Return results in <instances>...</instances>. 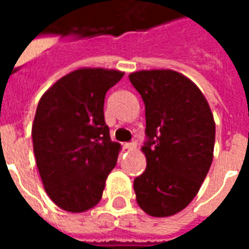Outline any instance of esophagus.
<instances>
[{
  "mask_svg": "<svg viewBox=\"0 0 249 249\" xmlns=\"http://www.w3.org/2000/svg\"><path fill=\"white\" fill-rule=\"evenodd\" d=\"M136 146H137V144H136L135 141H132V142H126V144H124V148H125V149H128V151H135Z\"/></svg>",
  "mask_w": 249,
  "mask_h": 249,
  "instance_id": "esophagus-1",
  "label": "esophagus"
}]
</instances>
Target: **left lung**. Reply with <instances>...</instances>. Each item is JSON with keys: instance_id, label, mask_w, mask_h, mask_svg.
<instances>
[{"instance_id": "left-lung-1", "label": "left lung", "mask_w": 249, "mask_h": 249, "mask_svg": "<svg viewBox=\"0 0 249 249\" xmlns=\"http://www.w3.org/2000/svg\"><path fill=\"white\" fill-rule=\"evenodd\" d=\"M129 80L145 104L141 148L146 168L135 178L136 200L153 217L187 208L208 173L214 148L213 114L197 85L171 69L133 71Z\"/></svg>"}]
</instances>
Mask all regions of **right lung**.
<instances>
[{"mask_svg":"<svg viewBox=\"0 0 249 249\" xmlns=\"http://www.w3.org/2000/svg\"><path fill=\"white\" fill-rule=\"evenodd\" d=\"M124 71L80 68L46 90L32 126L33 151L48 196L57 207L81 213L97 205L121 145L104 120L105 94Z\"/></svg>","mask_w":249,"mask_h":249,"instance_id":"1","label":"right lung"}]
</instances>
